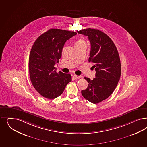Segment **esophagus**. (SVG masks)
Here are the masks:
<instances>
[{
  "mask_svg": "<svg viewBox=\"0 0 147 147\" xmlns=\"http://www.w3.org/2000/svg\"><path fill=\"white\" fill-rule=\"evenodd\" d=\"M73 77H74L75 79H79V78H81V76H77V75H74L73 76Z\"/></svg>",
  "mask_w": 147,
  "mask_h": 147,
  "instance_id": "esophagus-1",
  "label": "esophagus"
}]
</instances>
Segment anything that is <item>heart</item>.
Returning a JSON list of instances; mask_svg holds the SVG:
<instances>
[{
    "label": "heart",
    "instance_id": "heart-1",
    "mask_svg": "<svg viewBox=\"0 0 147 147\" xmlns=\"http://www.w3.org/2000/svg\"><path fill=\"white\" fill-rule=\"evenodd\" d=\"M85 45V42L83 39H79L76 41L75 45Z\"/></svg>",
    "mask_w": 147,
    "mask_h": 147
}]
</instances>
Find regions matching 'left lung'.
Returning a JSON list of instances; mask_svg holds the SVG:
<instances>
[{
    "instance_id": "1",
    "label": "left lung",
    "mask_w": 147,
    "mask_h": 147,
    "mask_svg": "<svg viewBox=\"0 0 147 147\" xmlns=\"http://www.w3.org/2000/svg\"><path fill=\"white\" fill-rule=\"evenodd\" d=\"M77 32L88 37L91 44L89 62L94 63L96 71L92 80L84 77L89 85L82 90V95L97 104L108 98L118 84L121 72L119 52L111 38L101 31L89 28Z\"/></svg>"
}]
</instances>
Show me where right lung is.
I'll list each match as a JSON object with an SVG mask.
<instances>
[{
    "label": "right lung",
    "instance_id": "1",
    "mask_svg": "<svg viewBox=\"0 0 147 147\" xmlns=\"http://www.w3.org/2000/svg\"><path fill=\"white\" fill-rule=\"evenodd\" d=\"M76 34L51 28L41 34L33 44L28 61L30 77L33 87L44 97L57 98L72 80L69 74L57 73L55 65L62 56L64 44Z\"/></svg>",
    "mask_w": 147,
    "mask_h": 147
}]
</instances>
